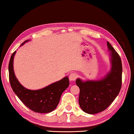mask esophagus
I'll use <instances>...</instances> for the list:
<instances>
[{
	"instance_id": "esophagus-1",
	"label": "esophagus",
	"mask_w": 134,
	"mask_h": 134,
	"mask_svg": "<svg viewBox=\"0 0 134 134\" xmlns=\"http://www.w3.org/2000/svg\"><path fill=\"white\" fill-rule=\"evenodd\" d=\"M77 74L75 73H71L69 75V79L71 81H75V80L77 79Z\"/></svg>"
}]
</instances>
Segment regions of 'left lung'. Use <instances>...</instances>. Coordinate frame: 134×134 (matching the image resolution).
I'll use <instances>...</instances> for the list:
<instances>
[{
    "label": "left lung",
    "mask_w": 134,
    "mask_h": 134,
    "mask_svg": "<svg viewBox=\"0 0 134 134\" xmlns=\"http://www.w3.org/2000/svg\"><path fill=\"white\" fill-rule=\"evenodd\" d=\"M111 69L104 79L98 81H82L77 79L80 88L79 104L86 113L94 114L107 108L118 95L122 87V64L120 57L109 42Z\"/></svg>",
    "instance_id": "1"
}]
</instances>
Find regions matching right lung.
Returning a JSON list of instances; mask_svg holds the SVG:
<instances>
[{
    "mask_svg": "<svg viewBox=\"0 0 134 134\" xmlns=\"http://www.w3.org/2000/svg\"><path fill=\"white\" fill-rule=\"evenodd\" d=\"M27 41L28 40L24 41L21 46ZM15 52L12 53L8 66L9 80L14 92L27 107L33 111L38 113L51 112L57 107L62 94L69 85L68 77H66L42 89H27L19 83L14 74L13 60Z\"/></svg>",
    "mask_w": 134,
    "mask_h": 134,
    "instance_id": "add662e5",
    "label": "right lung"
}]
</instances>
